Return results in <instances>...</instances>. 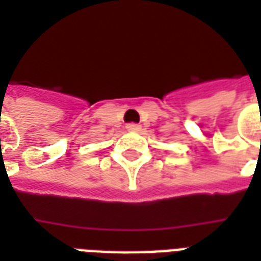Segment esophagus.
I'll return each mask as SVG.
<instances>
[{"instance_id": "esophagus-1", "label": "esophagus", "mask_w": 261, "mask_h": 261, "mask_svg": "<svg viewBox=\"0 0 261 261\" xmlns=\"http://www.w3.org/2000/svg\"><path fill=\"white\" fill-rule=\"evenodd\" d=\"M125 128L128 131H140L141 130V125L136 124V123H130V124L125 125Z\"/></svg>"}]
</instances>
